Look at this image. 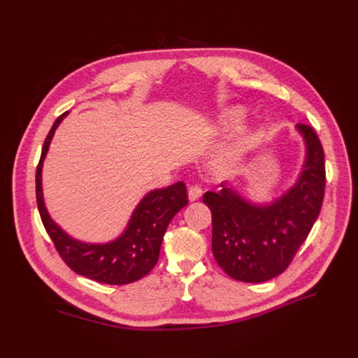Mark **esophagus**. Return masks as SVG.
Here are the masks:
<instances>
[{
  "mask_svg": "<svg viewBox=\"0 0 358 358\" xmlns=\"http://www.w3.org/2000/svg\"><path fill=\"white\" fill-rule=\"evenodd\" d=\"M201 194H203V191H201L200 187L192 185L188 189V199H189V201H196V200H199L201 197Z\"/></svg>",
  "mask_w": 358,
  "mask_h": 358,
  "instance_id": "obj_1",
  "label": "esophagus"
}]
</instances>
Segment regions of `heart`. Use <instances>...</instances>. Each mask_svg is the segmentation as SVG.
I'll return each mask as SVG.
<instances>
[{
  "label": "heart",
  "instance_id": "b5f03b06",
  "mask_svg": "<svg viewBox=\"0 0 358 358\" xmlns=\"http://www.w3.org/2000/svg\"><path fill=\"white\" fill-rule=\"evenodd\" d=\"M245 116V110L242 107H233L222 115V124L224 125H234L241 122ZM252 146V137H243L239 142L234 143L233 146L224 149L215 158V167L218 171H230L233 170L239 162L243 159V157L248 154V150Z\"/></svg>",
  "mask_w": 358,
  "mask_h": 358
}]
</instances>
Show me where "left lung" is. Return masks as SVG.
Wrapping results in <instances>:
<instances>
[{"label": "left lung", "instance_id": "1", "mask_svg": "<svg viewBox=\"0 0 358 358\" xmlns=\"http://www.w3.org/2000/svg\"><path fill=\"white\" fill-rule=\"evenodd\" d=\"M305 162L294 185L272 201L255 203L234 188L208 191L212 252L224 272L241 282H266L289 266L315 224L326 187L324 150L313 128L297 124Z\"/></svg>", "mask_w": 358, "mask_h": 358}]
</instances>
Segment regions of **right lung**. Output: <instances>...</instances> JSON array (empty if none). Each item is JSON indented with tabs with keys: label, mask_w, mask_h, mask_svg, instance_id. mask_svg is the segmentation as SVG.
<instances>
[{
	"label": "right lung",
	"mask_w": 358,
	"mask_h": 358,
	"mask_svg": "<svg viewBox=\"0 0 358 358\" xmlns=\"http://www.w3.org/2000/svg\"><path fill=\"white\" fill-rule=\"evenodd\" d=\"M67 115L69 112L62 113L52 125L36 173L37 206L43 225L64 262L76 273L110 285L136 282L154 268L170 221L188 204L185 183L176 182L167 188L149 191L136 206L125 230L116 239L107 243H86L74 239L50 218L41 187L43 162L53 134Z\"/></svg>",
	"instance_id": "right-lung-1"
}]
</instances>
